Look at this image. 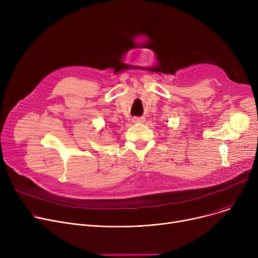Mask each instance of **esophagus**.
<instances>
[{"label": "esophagus", "mask_w": 258, "mask_h": 258, "mask_svg": "<svg viewBox=\"0 0 258 258\" xmlns=\"http://www.w3.org/2000/svg\"><path fill=\"white\" fill-rule=\"evenodd\" d=\"M144 118L143 117H135L133 118V122L134 123H142V122H144Z\"/></svg>", "instance_id": "obj_1"}]
</instances>
